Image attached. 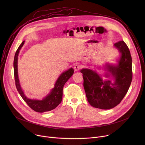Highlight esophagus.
<instances>
[{
  "label": "esophagus",
  "mask_w": 145,
  "mask_h": 145,
  "mask_svg": "<svg viewBox=\"0 0 145 145\" xmlns=\"http://www.w3.org/2000/svg\"><path fill=\"white\" fill-rule=\"evenodd\" d=\"M81 68V66L78 64H76L74 67V69L75 71H78Z\"/></svg>",
  "instance_id": "obj_1"
}]
</instances>
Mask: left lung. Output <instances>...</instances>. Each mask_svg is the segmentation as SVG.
<instances>
[{
	"mask_svg": "<svg viewBox=\"0 0 145 145\" xmlns=\"http://www.w3.org/2000/svg\"><path fill=\"white\" fill-rule=\"evenodd\" d=\"M120 53L116 65L107 64L105 68L112 74L114 82L103 80L95 71H80L84 79V88L89 104L102 110L111 109L119 105L127 93L133 78L132 58L129 49L123 40L114 44ZM106 77L109 75L106 74Z\"/></svg>",
	"mask_w": 145,
	"mask_h": 145,
	"instance_id": "obj_1",
	"label": "left lung"
}]
</instances>
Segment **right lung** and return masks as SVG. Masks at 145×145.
<instances>
[{"label":"right lung","instance_id":"1","mask_svg":"<svg viewBox=\"0 0 145 145\" xmlns=\"http://www.w3.org/2000/svg\"><path fill=\"white\" fill-rule=\"evenodd\" d=\"M25 40H24L18 47L15 54L14 59V78L17 91L24 101L27 103V105L34 111L38 112L50 111L56 108L61 103L62 99H63V87L67 81L73 75L74 70L73 68H70L62 73L56 81L54 87L51 90L50 93L42 100H33L27 98L20 87L18 74V56L19 51L23 46Z\"/></svg>","mask_w":145,"mask_h":145}]
</instances>
